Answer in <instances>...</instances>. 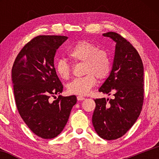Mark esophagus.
<instances>
[{"label":"esophagus","mask_w":159,"mask_h":159,"mask_svg":"<svg viewBox=\"0 0 159 159\" xmlns=\"http://www.w3.org/2000/svg\"><path fill=\"white\" fill-rule=\"evenodd\" d=\"M85 98H84V97H83V96H81V95H79L77 97V99L79 101H82V100H84Z\"/></svg>","instance_id":"esophagus-1"}]
</instances>
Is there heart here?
<instances>
[{"instance_id":"1","label":"heart","mask_w":159,"mask_h":159,"mask_svg":"<svg viewBox=\"0 0 159 159\" xmlns=\"http://www.w3.org/2000/svg\"><path fill=\"white\" fill-rule=\"evenodd\" d=\"M67 55L75 61H83L84 76L76 78L66 85L67 90L71 94L85 95L90 92L97 82L96 76L104 79L111 69V61L108 53L99 50L93 43L80 41L67 50ZM55 71L62 79H68L71 68L64 59H58L55 64Z\"/></svg>"}]
</instances>
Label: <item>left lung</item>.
I'll return each instance as SVG.
<instances>
[{
    "label": "left lung",
    "mask_w": 159,
    "mask_h": 159,
    "mask_svg": "<svg viewBox=\"0 0 159 159\" xmlns=\"http://www.w3.org/2000/svg\"><path fill=\"white\" fill-rule=\"evenodd\" d=\"M116 43L112 68L99 91L114 99H96L92 121L100 138L112 140L127 133L138 120L144 100V66L130 42L115 32L102 34Z\"/></svg>",
    "instance_id": "obj_1"
}]
</instances>
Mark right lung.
Wrapping results in <instances>:
<instances>
[{
	"mask_svg": "<svg viewBox=\"0 0 159 159\" xmlns=\"http://www.w3.org/2000/svg\"><path fill=\"white\" fill-rule=\"evenodd\" d=\"M67 39L62 36L34 38L18 54L12 69L18 111L30 130L43 139L54 138L61 133L77 102L75 95H59L53 102L50 99L51 95L63 90L54 57Z\"/></svg>",
	"mask_w": 159,
	"mask_h": 159,
	"instance_id": "right-lung-1",
	"label": "right lung"
}]
</instances>
